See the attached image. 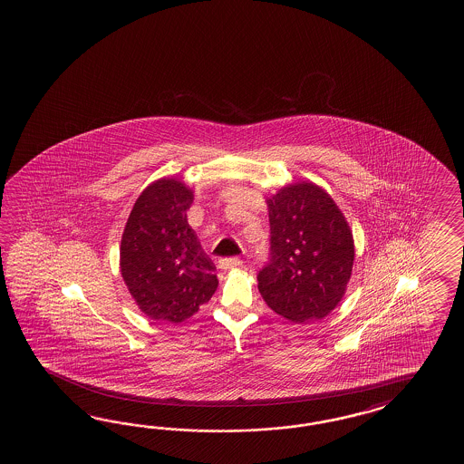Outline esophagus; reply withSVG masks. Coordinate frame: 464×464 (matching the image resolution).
<instances>
[{"label":"esophagus","instance_id":"obj_1","mask_svg":"<svg viewBox=\"0 0 464 464\" xmlns=\"http://www.w3.org/2000/svg\"><path fill=\"white\" fill-rule=\"evenodd\" d=\"M242 266V260L238 256H228V258H220L218 260V266L227 270V268H237V266Z\"/></svg>","mask_w":464,"mask_h":464}]
</instances>
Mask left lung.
Returning <instances> with one entry per match:
<instances>
[{
	"instance_id": "1",
	"label": "left lung",
	"mask_w": 464,
	"mask_h": 464,
	"mask_svg": "<svg viewBox=\"0 0 464 464\" xmlns=\"http://www.w3.org/2000/svg\"><path fill=\"white\" fill-rule=\"evenodd\" d=\"M270 258L256 276L276 314L295 324L320 320L345 295L355 246L342 210L314 182H295L266 198Z\"/></svg>"
}]
</instances>
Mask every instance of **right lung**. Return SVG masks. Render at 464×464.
<instances>
[{"label": "right lung", "mask_w": 464, "mask_h": 464, "mask_svg": "<svg viewBox=\"0 0 464 464\" xmlns=\"http://www.w3.org/2000/svg\"><path fill=\"white\" fill-rule=\"evenodd\" d=\"M194 192L178 179L142 190L121 240V274L150 320L180 324L218 290L214 264L188 222Z\"/></svg>", "instance_id": "obj_1"}]
</instances>
